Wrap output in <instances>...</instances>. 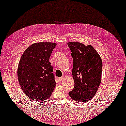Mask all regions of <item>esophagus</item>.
I'll list each match as a JSON object with an SVG mask.
<instances>
[{
  "mask_svg": "<svg viewBox=\"0 0 126 126\" xmlns=\"http://www.w3.org/2000/svg\"><path fill=\"white\" fill-rule=\"evenodd\" d=\"M59 80H60L61 82L63 81V77H61V78H59Z\"/></svg>",
  "mask_w": 126,
  "mask_h": 126,
  "instance_id": "34e87169",
  "label": "esophagus"
}]
</instances>
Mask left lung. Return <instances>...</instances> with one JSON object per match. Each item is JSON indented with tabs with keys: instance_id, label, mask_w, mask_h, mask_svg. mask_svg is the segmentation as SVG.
<instances>
[{
	"instance_id": "left-lung-1",
	"label": "left lung",
	"mask_w": 126,
	"mask_h": 126,
	"mask_svg": "<svg viewBox=\"0 0 126 126\" xmlns=\"http://www.w3.org/2000/svg\"><path fill=\"white\" fill-rule=\"evenodd\" d=\"M67 44L72 51V76L75 85L69 95L74 100L87 102L94 97L101 83L102 59L91 45L85 46L77 42Z\"/></svg>"
}]
</instances>
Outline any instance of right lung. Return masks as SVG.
<instances>
[{"instance_id":"obj_1","label":"right lung","mask_w":126,"mask_h":126,"mask_svg":"<svg viewBox=\"0 0 126 126\" xmlns=\"http://www.w3.org/2000/svg\"><path fill=\"white\" fill-rule=\"evenodd\" d=\"M56 43H35L28 47L21 57L17 78L24 93L29 98L44 102L52 94L56 82L49 59Z\"/></svg>"}]
</instances>
